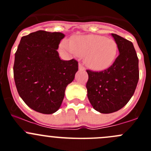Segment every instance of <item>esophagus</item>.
Instances as JSON below:
<instances>
[{
	"mask_svg": "<svg viewBox=\"0 0 151 151\" xmlns=\"http://www.w3.org/2000/svg\"><path fill=\"white\" fill-rule=\"evenodd\" d=\"M79 70H80V71H84V70H85V66H83V64H81V63L79 64Z\"/></svg>",
	"mask_w": 151,
	"mask_h": 151,
	"instance_id": "34e87169",
	"label": "esophagus"
}]
</instances>
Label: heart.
Wrapping results in <instances>:
<instances>
[{"instance_id": "obj_1", "label": "heart", "mask_w": 151, "mask_h": 151, "mask_svg": "<svg viewBox=\"0 0 151 151\" xmlns=\"http://www.w3.org/2000/svg\"><path fill=\"white\" fill-rule=\"evenodd\" d=\"M60 47L70 55L85 56L87 66L96 71L109 68L118 52L115 41L98 35L77 36L71 41L64 39Z\"/></svg>"}]
</instances>
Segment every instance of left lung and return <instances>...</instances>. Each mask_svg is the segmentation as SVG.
Masks as SVG:
<instances>
[{"instance_id":"8db88e82","label":"left lung","mask_w":151,"mask_h":151,"mask_svg":"<svg viewBox=\"0 0 151 151\" xmlns=\"http://www.w3.org/2000/svg\"><path fill=\"white\" fill-rule=\"evenodd\" d=\"M119 55L113 64L101 71L86 70L88 98L94 109L108 114L123 108L133 96L139 80V60L130 41L112 33Z\"/></svg>"}]
</instances>
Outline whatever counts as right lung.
I'll return each instance as SVG.
<instances>
[{
    "instance_id": "obj_1",
    "label": "right lung",
    "mask_w": 151,
    "mask_h": 151,
    "mask_svg": "<svg viewBox=\"0 0 151 151\" xmlns=\"http://www.w3.org/2000/svg\"><path fill=\"white\" fill-rule=\"evenodd\" d=\"M65 35L38 30L22 36L15 53L14 78L19 96L43 114L58 110L66 86L78 71L74 59L61 60L57 50Z\"/></svg>"
}]
</instances>
